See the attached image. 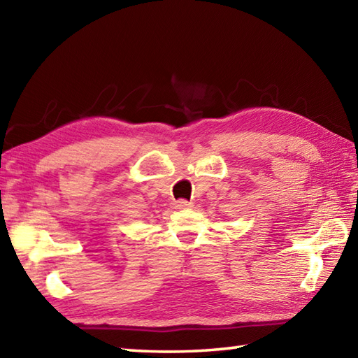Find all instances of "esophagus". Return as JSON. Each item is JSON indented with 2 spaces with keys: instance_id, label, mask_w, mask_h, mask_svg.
I'll return each instance as SVG.
<instances>
[{
  "instance_id": "obj_1",
  "label": "esophagus",
  "mask_w": 358,
  "mask_h": 358,
  "mask_svg": "<svg viewBox=\"0 0 358 358\" xmlns=\"http://www.w3.org/2000/svg\"><path fill=\"white\" fill-rule=\"evenodd\" d=\"M191 206H192V203H189L186 200H178V201L173 203V208L175 209H187V208H191Z\"/></svg>"
}]
</instances>
